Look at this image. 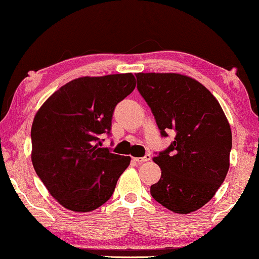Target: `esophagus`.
Instances as JSON below:
<instances>
[{
    "label": "esophagus",
    "mask_w": 259,
    "mask_h": 259,
    "mask_svg": "<svg viewBox=\"0 0 259 259\" xmlns=\"http://www.w3.org/2000/svg\"><path fill=\"white\" fill-rule=\"evenodd\" d=\"M150 159H151V156H150V154H145L144 157L134 158V161H136L137 164H142V163H145V161H149Z\"/></svg>",
    "instance_id": "1"
}]
</instances>
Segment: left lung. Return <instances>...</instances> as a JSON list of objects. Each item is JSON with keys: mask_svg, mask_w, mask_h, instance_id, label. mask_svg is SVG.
<instances>
[{"mask_svg": "<svg viewBox=\"0 0 259 259\" xmlns=\"http://www.w3.org/2000/svg\"><path fill=\"white\" fill-rule=\"evenodd\" d=\"M137 90L151 108L160 135L175 133L168 148L153 158L161 177L152 198L178 214L204 206L229 169L231 130L214 95L177 73H137Z\"/></svg>", "mask_w": 259, "mask_h": 259, "instance_id": "1", "label": "left lung"}]
</instances>
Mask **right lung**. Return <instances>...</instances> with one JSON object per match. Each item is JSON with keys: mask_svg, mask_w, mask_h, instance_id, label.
Listing matches in <instances>:
<instances>
[{"mask_svg": "<svg viewBox=\"0 0 259 259\" xmlns=\"http://www.w3.org/2000/svg\"><path fill=\"white\" fill-rule=\"evenodd\" d=\"M136 87L131 73L82 76L64 84L37 111L31 128L34 171L53 198L86 213L113 195L130 157L100 148L115 107Z\"/></svg>", "mask_w": 259, "mask_h": 259, "instance_id": "obj_1", "label": "right lung"}]
</instances>
